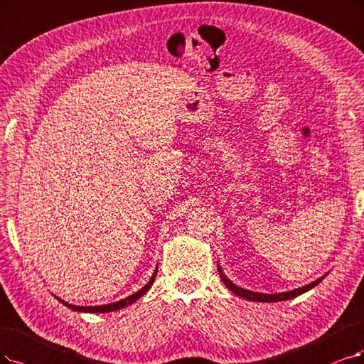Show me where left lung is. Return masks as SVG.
<instances>
[{
    "label": "left lung",
    "instance_id": "1",
    "mask_svg": "<svg viewBox=\"0 0 364 364\" xmlns=\"http://www.w3.org/2000/svg\"><path fill=\"white\" fill-rule=\"evenodd\" d=\"M218 272H219V274H220L222 282L226 285V288H230L234 294L240 295V297H243V299H247V300H250V301H262V303L285 301V300H291V299H294V297H299L300 294H303V292H306V291H309V289H312L314 287H316V285L319 284V282H321L322 279H324V276H322V277H319L318 280L312 282V284H309V285H306V287H301V288H299V289L289 291V292H280V294H259V292H252V291H247V289H243V288H238L237 285H234L232 282H231L230 279H226V276L222 273L220 267H218Z\"/></svg>",
    "mask_w": 364,
    "mask_h": 364
}]
</instances>
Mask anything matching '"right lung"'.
Masks as SVG:
<instances>
[{
	"instance_id": "obj_1",
	"label": "right lung",
	"mask_w": 364,
	"mask_h": 364,
	"mask_svg": "<svg viewBox=\"0 0 364 364\" xmlns=\"http://www.w3.org/2000/svg\"><path fill=\"white\" fill-rule=\"evenodd\" d=\"M156 274H157V270L154 272V274H153V277L150 279V282H148V284L142 288V289H139L138 292H134V294H132L130 297H127V299H124V300H119V301H117V303H112V304H103V306H73V304H69V303H65V301H63L61 299H58L64 306H67L69 309H72V311H76V312H90V314H105V312H114V311H118V309H123V307H126V306H130L132 303H134L138 299H141L142 295L151 288V285H153V282H154V279H156Z\"/></svg>"
}]
</instances>
